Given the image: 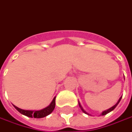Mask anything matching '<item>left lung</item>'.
<instances>
[{"label":"left lung","mask_w":132,"mask_h":132,"mask_svg":"<svg viewBox=\"0 0 132 132\" xmlns=\"http://www.w3.org/2000/svg\"><path fill=\"white\" fill-rule=\"evenodd\" d=\"M121 98H122V97H120V98L118 99V102L116 103V104H115V105H114V106H112V107H110V109H107V110H106L103 111L102 112V114H101V116H104V115H107V113H109V112H111V111H112V110H114V109H115V108H116V107H117V105L118 104V103L120 102V99H121ZM79 106H80V109L82 110V111L84 113H85V114H87V115H89V116H90V114H89V113H88V112L85 111L84 109L82 108V107L81 106V104H80V102H79Z\"/></svg>","instance_id":"8db88e82"}]
</instances>
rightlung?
I'll return each mask as SVG.
<instances>
[{
  "mask_svg": "<svg viewBox=\"0 0 132 132\" xmlns=\"http://www.w3.org/2000/svg\"><path fill=\"white\" fill-rule=\"evenodd\" d=\"M55 98L56 97H54L52 102L50 103V104L49 106L44 108L42 110H22V109L16 107L15 105H13V106L15 107L16 110L20 112L21 114L27 116V117L35 118H42L46 117L48 115H50L54 110L55 107Z\"/></svg>",
  "mask_w": 132,
  "mask_h": 132,
  "instance_id": "obj_1",
  "label": "right lung"
}]
</instances>
